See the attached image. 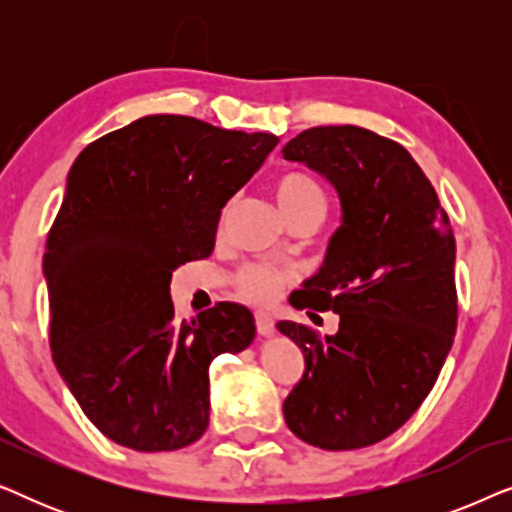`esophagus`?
I'll use <instances>...</instances> for the list:
<instances>
[{"label":"esophagus","instance_id":"esophagus-1","mask_svg":"<svg viewBox=\"0 0 512 512\" xmlns=\"http://www.w3.org/2000/svg\"><path fill=\"white\" fill-rule=\"evenodd\" d=\"M254 317H256V331H258V335H263V338H268V335L275 333V321H272L270 314L256 312Z\"/></svg>","mask_w":512,"mask_h":512}]
</instances>
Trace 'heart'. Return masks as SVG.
<instances>
[{
  "label": "heart",
  "mask_w": 512,
  "mask_h": 512,
  "mask_svg": "<svg viewBox=\"0 0 512 512\" xmlns=\"http://www.w3.org/2000/svg\"><path fill=\"white\" fill-rule=\"evenodd\" d=\"M279 212L286 223L298 219H324L326 195L321 186L305 172H286L272 186ZM293 282L289 270L268 263H247L235 272L237 296L251 305H272Z\"/></svg>",
  "instance_id": "heart-1"
}]
</instances>
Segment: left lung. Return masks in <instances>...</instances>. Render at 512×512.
Wrapping results in <instances>:
<instances>
[{"mask_svg": "<svg viewBox=\"0 0 512 512\" xmlns=\"http://www.w3.org/2000/svg\"><path fill=\"white\" fill-rule=\"evenodd\" d=\"M282 153L324 174L342 207L324 265L291 296L296 310L340 314L338 333L319 338L305 324H277L305 356L284 419L321 450H359L415 415L450 354L459 314L454 233L431 181L394 139L319 125Z\"/></svg>", "mask_w": 512, "mask_h": 512, "instance_id": "1", "label": "left lung"}]
</instances>
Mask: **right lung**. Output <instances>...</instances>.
<instances>
[{"mask_svg": "<svg viewBox=\"0 0 512 512\" xmlns=\"http://www.w3.org/2000/svg\"><path fill=\"white\" fill-rule=\"evenodd\" d=\"M279 139L156 114L79 153L46 240L51 352L86 417L137 452L186 447L209 424V363L256 335L244 305L174 317L172 272L207 258L226 202Z\"/></svg>", "mask_w": 512, "mask_h": 512, "instance_id": "obj_1", "label": "right lung"}]
</instances>
